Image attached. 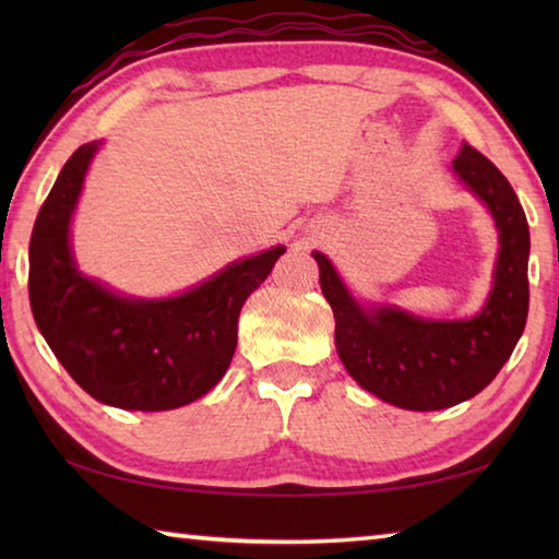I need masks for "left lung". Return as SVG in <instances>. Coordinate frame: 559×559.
Segmentation results:
<instances>
[{
    "instance_id": "obj_1",
    "label": "left lung",
    "mask_w": 559,
    "mask_h": 559,
    "mask_svg": "<svg viewBox=\"0 0 559 559\" xmlns=\"http://www.w3.org/2000/svg\"><path fill=\"white\" fill-rule=\"evenodd\" d=\"M451 167L488 206L498 229L493 288L473 318L431 320L386 302H359L325 253L313 251L345 370L362 390L400 409H447L486 390L513 355L527 320L530 231L518 194L471 145L461 147Z\"/></svg>"
}]
</instances>
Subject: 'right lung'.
I'll return each mask as SVG.
<instances>
[{
  "label": "right lung",
  "mask_w": 559,
  "mask_h": 559,
  "mask_svg": "<svg viewBox=\"0 0 559 559\" xmlns=\"http://www.w3.org/2000/svg\"><path fill=\"white\" fill-rule=\"evenodd\" d=\"M100 140L63 165L29 241V302L36 328L93 400L165 412L200 400L229 370L246 298L269 278L286 246H273L169 298H132L83 276L71 219Z\"/></svg>",
  "instance_id": "right-lung-1"
}]
</instances>
